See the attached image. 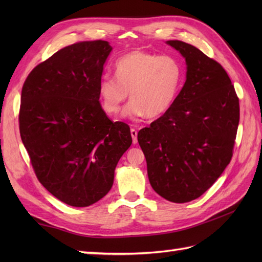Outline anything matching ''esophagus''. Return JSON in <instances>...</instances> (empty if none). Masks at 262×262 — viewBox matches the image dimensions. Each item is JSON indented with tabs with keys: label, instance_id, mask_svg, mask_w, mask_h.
<instances>
[{
	"label": "esophagus",
	"instance_id": "34e87169",
	"mask_svg": "<svg viewBox=\"0 0 262 262\" xmlns=\"http://www.w3.org/2000/svg\"><path fill=\"white\" fill-rule=\"evenodd\" d=\"M130 135H132V138H133V144H136L137 143V130L134 129V128H132Z\"/></svg>",
	"mask_w": 262,
	"mask_h": 262
}]
</instances>
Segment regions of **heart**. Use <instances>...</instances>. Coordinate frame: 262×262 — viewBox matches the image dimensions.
Here are the masks:
<instances>
[{"mask_svg": "<svg viewBox=\"0 0 262 262\" xmlns=\"http://www.w3.org/2000/svg\"><path fill=\"white\" fill-rule=\"evenodd\" d=\"M115 77L104 75L99 81L98 94L105 114L117 115L128 98L125 115L149 118L170 109L183 81L181 63L171 55L142 51L130 52L115 63Z\"/></svg>", "mask_w": 262, "mask_h": 262, "instance_id": "1", "label": "heart"}]
</instances>
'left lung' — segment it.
<instances>
[{"label":"left lung","mask_w":262,"mask_h":262,"mask_svg":"<svg viewBox=\"0 0 262 262\" xmlns=\"http://www.w3.org/2000/svg\"><path fill=\"white\" fill-rule=\"evenodd\" d=\"M166 42L186 58L187 80L170 109L137 140L155 192L181 204L202 196L231 162L240 104L219 62L187 42Z\"/></svg>","instance_id":"8db88e82"}]
</instances>
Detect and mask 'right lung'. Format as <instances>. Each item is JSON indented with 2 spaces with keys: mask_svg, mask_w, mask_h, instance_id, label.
Segmentation results:
<instances>
[{
  "mask_svg": "<svg viewBox=\"0 0 262 262\" xmlns=\"http://www.w3.org/2000/svg\"><path fill=\"white\" fill-rule=\"evenodd\" d=\"M108 41H80L38 64L24 83L22 143L39 182L60 202L86 207L104 197L116 165L132 144L129 126L113 121L98 85Z\"/></svg>",
  "mask_w": 262,
  "mask_h": 262,
  "instance_id": "1",
  "label": "right lung"
}]
</instances>
